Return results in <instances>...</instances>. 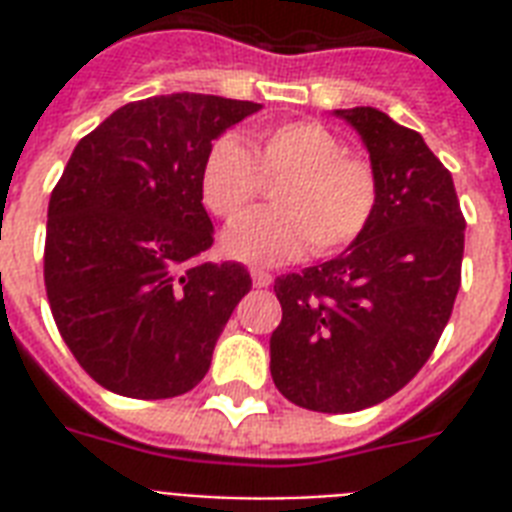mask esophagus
<instances>
[{
  "label": "esophagus",
  "mask_w": 512,
  "mask_h": 512,
  "mask_svg": "<svg viewBox=\"0 0 512 512\" xmlns=\"http://www.w3.org/2000/svg\"><path fill=\"white\" fill-rule=\"evenodd\" d=\"M252 281H255V287H271L273 276L268 271H260V268H255V271H252Z\"/></svg>",
  "instance_id": "obj_1"
}]
</instances>
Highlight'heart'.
<instances>
[{
    "label": "heart",
    "mask_w": 512,
    "mask_h": 512,
    "mask_svg": "<svg viewBox=\"0 0 512 512\" xmlns=\"http://www.w3.org/2000/svg\"><path fill=\"white\" fill-rule=\"evenodd\" d=\"M280 180L268 213L240 215ZM199 191L215 217L236 221L223 249L236 260L276 265L313 249L332 255L369 228L380 199L372 162L348 154L335 132L311 119L257 127L255 154L236 135H220L201 164Z\"/></svg>",
    "instance_id": "heart-1"
}]
</instances>
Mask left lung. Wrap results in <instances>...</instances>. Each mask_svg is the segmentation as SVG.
<instances>
[{
  "mask_svg": "<svg viewBox=\"0 0 512 512\" xmlns=\"http://www.w3.org/2000/svg\"><path fill=\"white\" fill-rule=\"evenodd\" d=\"M364 138L380 199L369 228L335 260L273 281L281 324L271 374L311 412H358L420 372L452 316L465 215L452 172L377 108L335 111Z\"/></svg>",
  "mask_w": 512,
  "mask_h": 512,
  "instance_id": "1",
  "label": "left lung"
}]
</instances>
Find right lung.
I'll return each mask as SVG.
<instances>
[{
	"label": "right lung",
	"mask_w": 512,
	"mask_h": 512,
	"mask_svg": "<svg viewBox=\"0 0 512 512\" xmlns=\"http://www.w3.org/2000/svg\"><path fill=\"white\" fill-rule=\"evenodd\" d=\"M252 100L175 92L127 103L76 143L47 207L44 287L84 372L119 396H183L252 289L215 241L199 175Z\"/></svg>",
	"instance_id": "1"
}]
</instances>
